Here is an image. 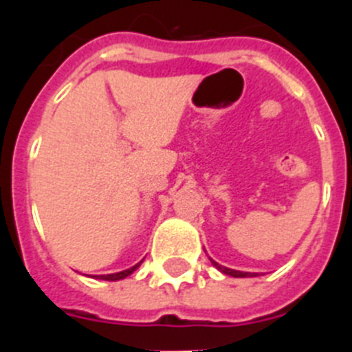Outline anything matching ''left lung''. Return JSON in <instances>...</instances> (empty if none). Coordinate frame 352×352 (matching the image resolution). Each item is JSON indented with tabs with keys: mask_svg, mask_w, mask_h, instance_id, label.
I'll list each match as a JSON object with an SVG mask.
<instances>
[{
	"mask_svg": "<svg viewBox=\"0 0 352 352\" xmlns=\"http://www.w3.org/2000/svg\"><path fill=\"white\" fill-rule=\"evenodd\" d=\"M211 264H213L214 268L219 270V272H222L223 275H229V276H234V278H247V276H257L256 273H250V272H238V270H231V268H226V266H222V264H219L217 261H213L210 257Z\"/></svg>",
	"mask_w": 352,
	"mask_h": 352,
	"instance_id": "left-lung-1",
	"label": "left lung"
}]
</instances>
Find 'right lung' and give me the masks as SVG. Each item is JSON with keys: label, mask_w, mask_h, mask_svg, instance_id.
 <instances>
[{"label": "right lung", "mask_w": 352, "mask_h": 352, "mask_svg": "<svg viewBox=\"0 0 352 352\" xmlns=\"http://www.w3.org/2000/svg\"><path fill=\"white\" fill-rule=\"evenodd\" d=\"M142 263V261H141ZM141 263H138L135 266H132V268L129 270H123V272H118V273H111V275H95L96 278H100V280H111V282H116V280H123V278H126L129 275H132L135 270L141 266Z\"/></svg>", "instance_id": "1"}]
</instances>
